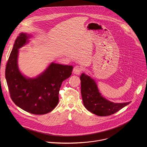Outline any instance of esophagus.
<instances>
[{
	"instance_id": "esophagus-1",
	"label": "esophagus",
	"mask_w": 147,
	"mask_h": 147,
	"mask_svg": "<svg viewBox=\"0 0 147 147\" xmlns=\"http://www.w3.org/2000/svg\"><path fill=\"white\" fill-rule=\"evenodd\" d=\"M83 69L81 67L79 66V65H76L74 68V69H73V72L76 75H80V73L82 72Z\"/></svg>"
}]
</instances>
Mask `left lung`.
Returning <instances> with one entry per match:
<instances>
[{
	"instance_id": "8db88e82",
	"label": "left lung",
	"mask_w": 147,
	"mask_h": 147,
	"mask_svg": "<svg viewBox=\"0 0 147 147\" xmlns=\"http://www.w3.org/2000/svg\"><path fill=\"white\" fill-rule=\"evenodd\" d=\"M81 93L85 107L95 115L104 117L115 113L131 102L114 103L103 97L100 93L96 82L90 76L82 74Z\"/></svg>"
}]
</instances>
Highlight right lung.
I'll return each mask as SVG.
<instances>
[{
    "label": "right lung",
    "mask_w": 147,
    "mask_h": 147,
    "mask_svg": "<svg viewBox=\"0 0 147 147\" xmlns=\"http://www.w3.org/2000/svg\"><path fill=\"white\" fill-rule=\"evenodd\" d=\"M31 34L17 37L5 68V79L13 102L31 114L51 112L59 102V92L64 80L70 77L73 66L52 62L42 73L30 78L22 74L18 66L19 49L29 42Z\"/></svg>",
    "instance_id": "obj_1"
}]
</instances>
